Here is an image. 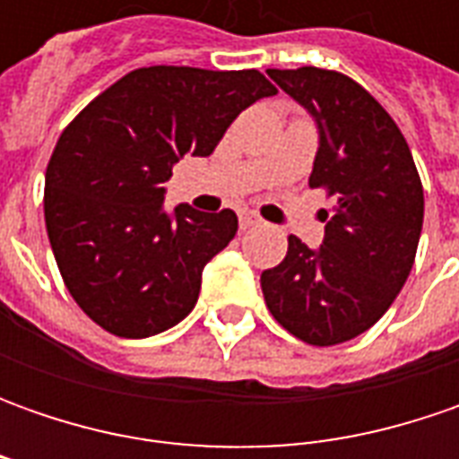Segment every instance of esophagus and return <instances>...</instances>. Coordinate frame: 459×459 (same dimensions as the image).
<instances>
[{
	"label": "esophagus",
	"instance_id": "esophagus-1",
	"mask_svg": "<svg viewBox=\"0 0 459 459\" xmlns=\"http://www.w3.org/2000/svg\"><path fill=\"white\" fill-rule=\"evenodd\" d=\"M260 224V217L253 214V212H242L239 214V230H250V227H257Z\"/></svg>",
	"mask_w": 459,
	"mask_h": 459
}]
</instances>
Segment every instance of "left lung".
<instances>
[{
	"label": "left lung",
	"mask_w": 459,
	"mask_h": 459,
	"mask_svg": "<svg viewBox=\"0 0 459 459\" xmlns=\"http://www.w3.org/2000/svg\"><path fill=\"white\" fill-rule=\"evenodd\" d=\"M268 76L319 125L308 186L334 206L325 242L289 253L260 275L273 319L301 342L332 347L368 332L394 304L414 265L424 188L406 137L358 81L316 65Z\"/></svg>",
	"instance_id": "obj_1"
}]
</instances>
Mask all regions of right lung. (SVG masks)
Listing matches in <instances>:
<instances>
[{
    "instance_id": "obj_1",
    "label": "right lung",
    "mask_w": 459,
    "mask_h": 459,
    "mask_svg": "<svg viewBox=\"0 0 459 459\" xmlns=\"http://www.w3.org/2000/svg\"><path fill=\"white\" fill-rule=\"evenodd\" d=\"M275 86L255 68H134L89 101L45 170V230L81 311L143 340L196 307L204 265L230 245L238 214L178 204L163 212L173 163L209 155L235 117Z\"/></svg>"
}]
</instances>
